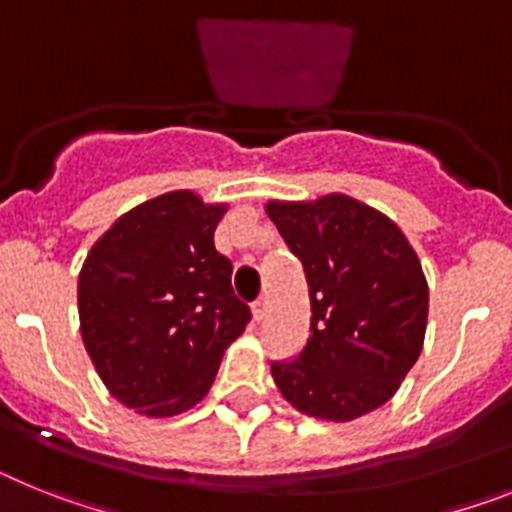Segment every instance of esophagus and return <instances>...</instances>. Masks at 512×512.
Instances as JSON below:
<instances>
[{"label": "esophagus", "mask_w": 512, "mask_h": 512, "mask_svg": "<svg viewBox=\"0 0 512 512\" xmlns=\"http://www.w3.org/2000/svg\"><path fill=\"white\" fill-rule=\"evenodd\" d=\"M252 317H255V322H262V319L268 317V301L257 299L255 304H252Z\"/></svg>", "instance_id": "34e87169"}]
</instances>
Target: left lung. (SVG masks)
<instances>
[{"instance_id": "obj_1", "label": "left lung", "mask_w": 512, "mask_h": 512, "mask_svg": "<svg viewBox=\"0 0 512 512\" xmlns=\"http://www.w3.org/2000/svg\"><path fill=\"white\" fill-rule=\"evenodd\" d=\"M265 211L304 265L311 304L306 348L270 366L275 386L317 420L368 415L420 358L430 304L420 257L386 213L350 195L268 201Z\"/></svg>"}]
</instances>
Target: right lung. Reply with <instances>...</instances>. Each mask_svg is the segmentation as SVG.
Segmentation results:
<instances>
[{"mask_svg":"<svg viewBox=\"0 0 512 512\" xmlns=\"http://www.w3.org/2000/svg\"><path fill=\"white\" fill-rule=\"evenodd\" d=\"M229 203L170 190L113 221L79 270V332L97 376L146 417L188 412L250 322L213 244Z\"/></svg>","mask_w":512,"mask_h":512,"instance_id":"1","label":"right lung"}]
</instances>
